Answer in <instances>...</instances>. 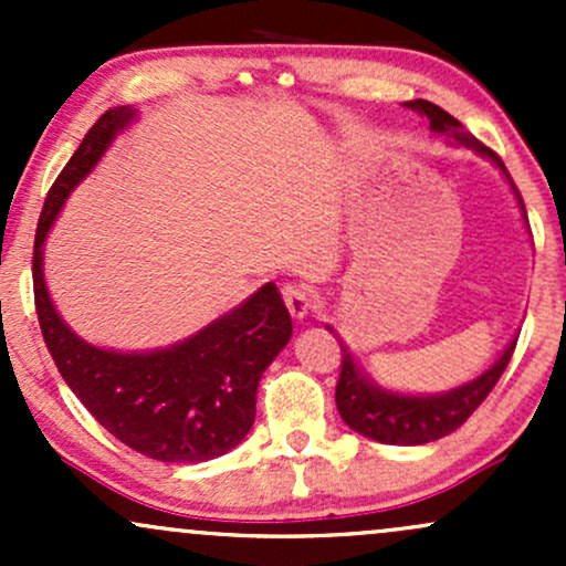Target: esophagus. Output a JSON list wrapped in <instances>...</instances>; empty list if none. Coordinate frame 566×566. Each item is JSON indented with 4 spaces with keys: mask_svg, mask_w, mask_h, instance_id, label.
Returning a JSON list of instances; mask_svg holds the SVG:
<instances>
[{
    "mask_svg": "<svg viewBox=\"0 0 566 566\" xmlns=\"http://www.w3.org/2000/svg\"><path fill=\"white\" fill-rule=\"evenodd\" d=\"M282 295L292 319H305L311 314V308H314V297H311V292L303 284H284Z\"/></svg>",
    "mask_w": 566,
    "mask_h": 566,
    "instance_id": "34e87169",
    "label": "esophagus"
}]
</instances>
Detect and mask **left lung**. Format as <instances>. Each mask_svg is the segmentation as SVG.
I'll use <instances>...</instances> for the list:
<instances>
[{
    "mask_svg": "<svg viewBox=\"0 0 566 566\" xmlns=\"http://www.w3.org/2000/svg\"><path fill=\"white\" fill-rule=\"evenodd\" d=\"M407 108L426 116L428 127L433 135H441L450 146H463L471 148L479 157L490 159L500 172L505 175V180L511 184L513 197H516L518 210H522L524 223H527V210H524V201L518 197L516 186H513L509 170L500 161L495 151L482 146L473 135L454 119L452 114H447L444 108H439L437 103L423 101H407ZM327 329L337 337L343 350L340 359V378H337L335 388V405L340 418L346 420L350 431L361 433V437L380 441V444H399V447H412V444H428V441H437L447 433H452L454 428H460L465 420L471 418L473 409L490 396L495 382L503 375V369L509 367L513 348H516V337L503 348V354L484 369L482 375L463 382V386H454L450 391L441 394H401L391 391V388H382L380 382H375L365 369L359 367L356 356L350 354V348L343 343V337L335 333L327 324Z\"/></svg>",
    "mask_w": 566,
    "mask_h": 566,
    "instance_id": "left-lung-1",
    "label": "left lung"
}]
</instances>
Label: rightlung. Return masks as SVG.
<instances>
[{"label":"right lung","mask_w":566,"mask_h":566,"mask_svg":"<svg viewBox=\"0 0 566 566\" xmlns=\"http://www.w3.org/2000/svg\"><path fill=\"white\" fill-rule=\"evenodd\" d=\"M135 119L138 108H108L44 199L34 239L39 327L71 391L122 444L161 463H205L242 444L255 423L258 382L290 343L292 319L276 284H263L172 346L114 350L93 346L69 327L44 279V242L55 218Z\"/></svg>","instance_id":"add662e5"}]
</instances>
